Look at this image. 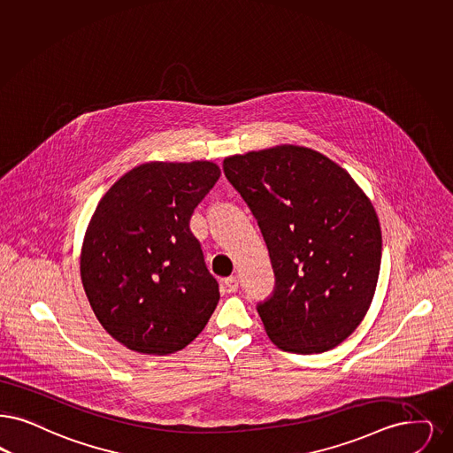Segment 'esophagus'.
<instances>
[{
    "instance_id": "1",
    "label": "esophagus",
    "mask_w": 453,
    "mask_h": 453,
    "mask_svg": "<svg viewBox=\"0 0 453 453\" xmlns=\"http://www.w3.org/2000/svg\"><path fill=\"white\" fill-rule=\"evenodd\" d=\"M224 285L229 293H234L239 288V278L237 276H229L224 280Z\"/></svg>"
}]
</instances>
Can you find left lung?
<instances>
[{
	"label": "left lung",
	"instance_id": "left-lung-1",
	"mask_svg": "<svg viewBox=\"0 0 453 453\" xmlns=\"http://www.w3.org/2000/svg\"><path fill=\"white\" fill-rule=\"evenodd\" d=\"M222 168L268 246L276 281L257 313L273 344L317 354L344 342L380 276L382 237L369 197L342 166L305 146L233 155Z\"/></svg>",
	"mask_w": 453,
	"mask_h": 453
}]
</instances>
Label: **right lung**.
<instances>
[{"mask_svg":"<svg viewBox=\"0 0 453 453\" xmlns=\"http://www.w3.org/2000/svg\"><path fill=\"white\" fill-rule=\"evenodd\" d=\"M220 177L212 162L134 166L99 200L81 250V280L99 324L142 354L190 344L219 303L188 222Z\"/></svg>","mask_w":453,"mask_h":453,"instance_id":"obj_1","label":"right lung"}]
</instances>
